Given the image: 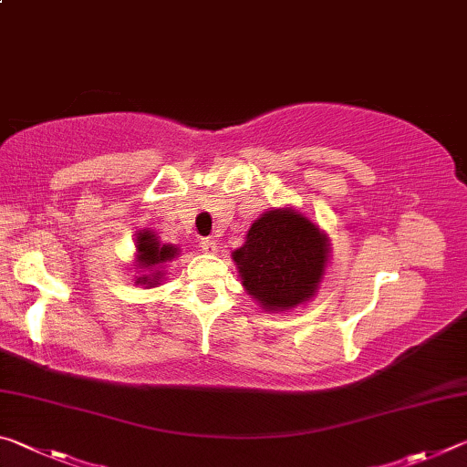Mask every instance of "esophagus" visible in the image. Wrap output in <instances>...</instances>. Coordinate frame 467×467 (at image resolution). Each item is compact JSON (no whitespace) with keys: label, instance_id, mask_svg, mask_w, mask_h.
<instances>
[{"label":"esophagus","instance_id":"esophagus-1","mask_svg":"<svg viewBox=\"0 0 467 467\" xmlns=\"http://www.w3.org/2000/svg\"><path fill=\"white\" fill-rule=\"evenodd\" d=\"M200 247H202L203 253H216V241L210 239V236H208V239L200 241Z\"/></svg>","mask_w":467,"mask_h":467}]
</instances>
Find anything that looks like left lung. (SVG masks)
Listing matches in <instances>:
<instances>
[{
    "mask_svg": "<svg viewBox=\"0 0 467 467\" xmlns=\"http://www.w3.org/2000/svg\"><path fill=\"white\" fill-rule=\"evenodd\" d=\"M243 286L265 309H292L317 290L327 262V239L295 210H270L251 224L233 253Z\"/></svg>",
    "mask_w": 467,
    "mask_h": 467,
    "instance_id": "obj_1",
    "label": "left lung"
}]
</instances>
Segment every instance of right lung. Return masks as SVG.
<instances>
[{
	"mask_svg": "<svg viewBox=\"0 0 467 467\" xmlns=\"http://www.w3.org/2000/svg\"><path fill=\"white\" fill-rule=\"evenodd\" d=\"M177 249L171 247V244H161L158 243L156 236L146 231V233H140L138 236V267L144 272L141 278H138V282L141 284H148V286H154L161 280V272L156 270V265H161L162 262H167L172 255H175Z\"/></svg>",
	"mask_w": 467,
	"mask_h": 467,
	"instance_id": "obj_1",
	"label": "right lung"
}]
</instances>
